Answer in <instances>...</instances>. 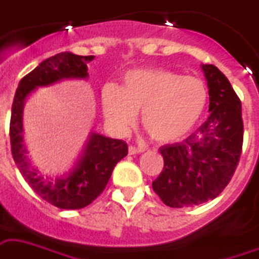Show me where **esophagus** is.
I'll list each match as a JSON object with an SVG mask.
<instances>
[{"instance_id": "34e87169", "label": "esophagus", "mask_w": 259, "mask_h": 259, "mask_svg": "<svg viewBox=\"0 0 259 259\" xmlns=\"http://www.w3.org/2000/svg\"><path fill=\"white\" fill-rule=\"evenodd\" d=\"M142 151H144V149L136 148V146H129V154H130V155L140 154V153H142Z\"/></svg>"}]
</instances>
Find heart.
<instances>
[{
	"label": "heart",
	"mask_w": 259,
	"mask_h": 259,
	"mask_svg": "<svg viewBox=\"0 0 259 259\" xmlns=\"http://www.w3.org/2000/svg\"><path fill=\"white\" fill-rule=\"evenodd\" d=\"M207 104L202 79L181 75L167 69H134L122 77L119 88L105 85L101 92L102 111L109 125L125 133L141 123L151 140L171 144L194 129Z\"/></svg>",
	"instance_id": "heart-1"
}]
</instances>
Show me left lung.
<instances>
[{
  "mask_svg": "<svg viewBox=\"0 0 259 259\" xmlns=\"http://www.w3.org/2000/svg\"><path fill=\"white\" fill-rule=\"evenodd\" d=\"M210 115L184 142L159 149L163 170L153 190L170 207H189L214 199L230 182L243 142L241 101L214 65H202Z\"/></svg>",
  "mask_w": 259,
  "mask_h": 259,
  "instance_id": "1",
  "label": "left lung"
}]
</instances>
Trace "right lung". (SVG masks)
Segmentation results:
<instances>
[{
  "mask_svg": "<svg viewBox=\"0 0 259 259\" xmlns=\"http://www.w3.org/2000/svg\"><path fill=\"white\" fill-rule=\"evenodd\" d=\"M93 56L58 53L21 79L12 105L10 145L14 162L29 186L46 202L60 209H82L90 205L108 185L114 166L127 155L122 140L92 132L81 154L66 173L48 177L30 161L24 145V108L27 98L38 88L52 86L65 79H88V62Z\"/></svg>",
  "mask_w": 259,
  "mask_h": 259,
  "instance_id": "right-lung-1",
  "label": "right lung"
}]
</instances>
